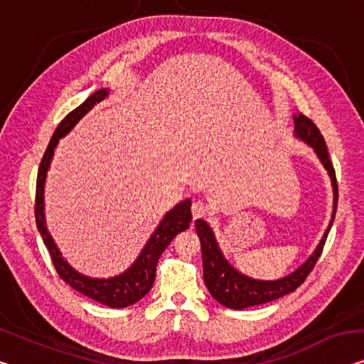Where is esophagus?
I'll list each match as a JSON object with an SVG mask.
<instances>
[{
    "instance_id": "1",
    "label": "esophagus",
    "mask_w": 364,
    "mask_h": 364,
    "mask_svg": "<svg viewBox=\"0 0 364 364\" xmlns=\"http://www.w3.org/2000/svg\"><path fill=\"white\" fill-rule=\"evenodd\" d=\"M191 213L194 219H203V217L209 214V208L208 204L203 203V200H196V203H193L191 205Z\"/></svg>"
}]
</instances>
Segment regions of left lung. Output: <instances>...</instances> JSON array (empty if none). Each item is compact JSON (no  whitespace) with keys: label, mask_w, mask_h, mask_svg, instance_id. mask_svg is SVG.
<instances>
[{"label":"left lung","mask_w":364,"mask_h":364,"mask_svg":"<svg viewBox=\"0 0 364 364\" xmlns=\"http://www.w3.org/2000/svg\"><path fill=\"white\" fill-rule=\"evenodd\" d=\"M294 122L297 137L302 139L304 142H307L314 150H316V154L323 164L325 170L328 171L330 178H332V186L335 194L332 222H330L328 229L325 232L321 243H318V247L316 248V252H314L312 257L309 258L301 268H297L294 273H291L283 279L258 281L248 278V276H243L242 273H238L234 267H230V264L227 263L220 248L217 247L215 237L213 234V230H210V227L205 224L204 220L198 219L196 230L200 240V252H203L204 283L208 286L210 296H213L217 302H220L222 306L229 309H235V311H242V309L271 302L289 294L292 291H296L297 287L306 281L314 267H316L317 259L321 258L330 227L333 224L338 203V184L337 176H335V168L332 165V161H330L323 135L321 134V130H318L316 124H314L307 116H304V114L294 116Z\"/></svg>","instance_id":"8db88e82"}]
</instances>
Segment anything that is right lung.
<instances>
[{
    "mask_svg": "<svg viewBox=\"0 0 364 364\" xmlns=\"http://www.w3.org/2000/svg\"><path fill=\"white\" fill-rule=\"evenodd\" d=\"M107 96V90H100L96 93L91 95L88 100L73 109L70 114L65 116L63 121L58 124V127L53 132L50 142L47 145L46 154H43L39 171H37V184H36V224L39 229L42 240L46 243L48 255H50L53 267H55L60 279L70 284L73 289H77L81 294H85L90 299L97 301L105 304L107 307L121 309L132 306L137 301L147 294L151 289L155 281V269L156 263L161 253L165 252V248L170 245L173 238H175L180 232L189 229V222L193 220L191 214V200L186 199L184 203H180L176 208H173L168 213L164 220L160 222V225L156 227L154 235L150 237L147 245L140 253V257L135 259V263L130 267L126 273L116 276V278L109 279H93L88 276L80 274L78 271H75L70 264L62 258L60 252L55 243H53L50 234H48L46 227V219H43V183H46V175L50 165V160L53 156V150H55L58 139H62L65 134H68L73 129L81 117L85 116L90 109H93V106L97 102L105 100Z\"/></svg>",
    "mask_w": 364,
    "mask_h": 364,
    "instance_id": "obj_1",
    "label": "right lung"
}]
</instances>
